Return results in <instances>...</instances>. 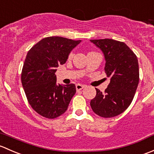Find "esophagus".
Segmentation results:
<instances>
[{"label": "esophagus", "mask_w": 154, "mask_h": 154, "mask_svg": "<svg viewBox=\"0 0 154 154\" xmlns=\"http://www.w3.org/2000/svg\"><path fill=\"white\" fill-rule=\"evenodd\" d=\"M85 85H81V84H77L76 86H75V88H76V90H82L83 88H85Z\"/></svg>", "instance_id": "1"}]
</instances>
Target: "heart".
I'll use <instances>...</instances> for the list:
<instances>
[{"label": "heart", "mask_w": 154, "mask_h": 154, "mask_svg": "<svg viewBox=\"0 0 154 154\" xmlns=\"http://www.w3.org/2000/svg\"><path fill=\"white\" fill-rule=\"evenodd\" d=\"M72 55H73V53H71L70 54H69V57H72Z\"/></svg>", "instance_id": "1"}]
</instances>
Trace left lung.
<instances>
[{"label": "left lung", "mask_w": 154, "mask_h": 154, "mask_svg": "<svg viewBox=\"0 0 154 154\" xmlns=\"http://www.w3.org/2000/svg\"><path fill=\"white\" fill-rule=\"evenodd\" d=\"M90 42L104 53V72L110 79L103 93L96 88V97L90 101V106L99 116H116L129 107L136 93L139 81L137 57L124 42L108 38Z\"/></svg>", "instance_id": "8db88e82"}]
</instances>
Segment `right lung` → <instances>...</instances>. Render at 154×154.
<instances>
[{
    "instance_id": "add662e5",
    "label": "right lung",
    "mask_w": 154,
    "mask_h": 154,
    "mask_svg": "<svg viewBox=\"0 0 154 154\" xmlns=\"http://www.w3.org/2000/svg\"><path fill=\"white\" fill-rule=\"evenodd\" d=\"M81 42L59 36L47 37L28 52L22 68L21 83L28 102L39 115L52 119L67 110L76 88L74 84L58 85L55 72Z\"/></svg>"
}]
</instances>
